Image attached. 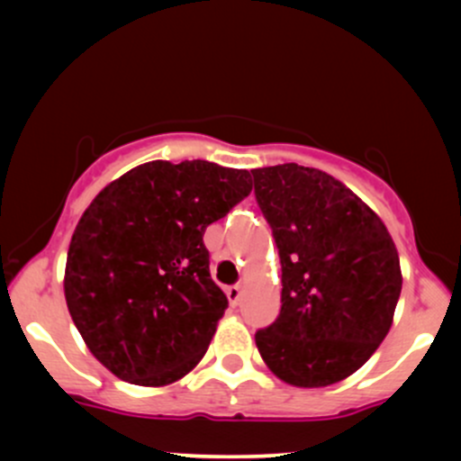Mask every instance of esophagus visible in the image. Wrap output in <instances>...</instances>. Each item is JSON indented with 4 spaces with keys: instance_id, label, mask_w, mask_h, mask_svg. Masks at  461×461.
<instances>
[{
    "instance_id": "1",
    "label": "esophagus",
    "mask_w": 461,
    "mask_h": 461,
    "mask_svg": "<svg viewBox=\"0 0 461 461\" xmlns=\"http://www.w3.org/2000/svg\"><path fill=\"white\" fill-rule=\"evenodd\" d=\"M225 294H227V299H230L231 305H238L242 299V285H238V284L230 285V288H225Z\"/></svg>"
}]
</instances>
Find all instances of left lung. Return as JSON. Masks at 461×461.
Instances as JSON below:
<instances>
[{
    "instance_id": "8db88e82",
    "label": "left lung",
    "mask_w": 461,
    "mask_h": 461,
    "mask_svg": "<svg viewBox=\"0 0 461 461\" xmlns=\"http://www.w3.org/2000/svg\"><path fill=\"white\" fill-rule=\"evenodd\" d=\"M256 199L282 260V312L256 333L275 377L325 388L356 373L393 327L403 275L388 227L319 168H256Z\"/></svg>"
}]
</instances>
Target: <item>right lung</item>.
<instances>
[{
	"label": "right lung",
	"instance_id": "add662e5",
	"mask_svg": "<svg viewBox=\"0 0 461 461\" xmlns=\"http://www.w3.org/2000/svg\"><path fill=\"white\" fill-rule=\"evenodd\" d=\"M245 168L153 160L84 210L65 268L68 314L88 351L136 385L176 384L208 351L227 310L205 227L251 193Z\"/></svg>",
	"mask_w": 461,
	"mask_h": 461
}]
</instances>
